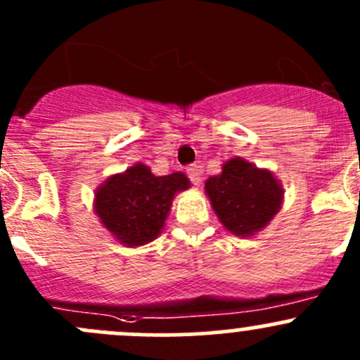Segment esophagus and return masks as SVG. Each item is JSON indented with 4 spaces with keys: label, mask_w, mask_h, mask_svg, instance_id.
I'll return each mask as SVG.
<instances>
[{
    "label": "esophagus",
    "mask_w": 360,
    "mask_h": 360,
    "mask_svg": "<svg viewBox=\"0 0 360 360\" xmlns=\"http://www.w3.org/2000/svg\"><path fill=\"white\" fill-rule=\"evenodd\" d=\"M186 174L195 186H200V183H202V167L200 165H197V163H191V165L186 167Z\"/></svg>",
    "instance_id": "1"
}]
</instances>
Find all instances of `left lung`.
<instances>
[{"mask_svg":"<svg viewBox=\"0 0 360 360\" xmlns=\"http://www.w3.org/2000/svg\"><path fill=\"white\" fill-rule=\"evenodd\" d=\"M212 209L228 231L249 237L266 226L282 205L281 183L270 170L231 158L205 183Z\"/></svg>","mask_w":360,"mask_h":360,"instance_id":"8db88e82","label":"left lung"}]
</instances>
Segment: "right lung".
Returning a JSON list of instances; mask_svg holds the SVG:
<instances>
[{
    "label": "right lung",
    "instance_id": "add662e5",
    "mask_svg": "<svg viewBox=\"0 0 360 360\" xmlns=\"http://www.w3.org/2000/svg\"><path fill=\"white\" fill-rule=\"evenodd\" d=\"M190 188L184 174L155 176L137 163L110 177L96 193V214L120 244L144 245L158 237L177 191Z\"/></svg>",
    "mask_w": 360,
    "mask_h": 360
}]
</instances>
